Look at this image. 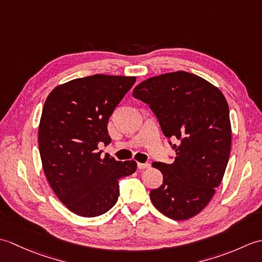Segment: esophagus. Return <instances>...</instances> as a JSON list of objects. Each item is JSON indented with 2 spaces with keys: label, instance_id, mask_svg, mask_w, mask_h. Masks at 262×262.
<instances>
[{
  "label": "esophagus",
  "instance_id": "esophagus-1",
  "mask_svg": "<svg viewBox=\"0 0 262 262\" xmlns=\"http://www.w3.org/2000/svg\"><path fill=\"white\" fill-rule=\"evenodd\" d=\"M137 168L140 170L147 169V168H149V163H137Z\"/></svg>",
  "mask_w": 262,
  "mask_h": 262
}]
</instances>
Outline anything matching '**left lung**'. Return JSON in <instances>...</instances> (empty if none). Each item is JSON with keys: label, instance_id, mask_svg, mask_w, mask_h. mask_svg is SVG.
Wrapping results in <instances>:
<instances>
[{"label": "left lung", "instance_id": "obj_1", "mask_svg": "<svg viewBox=\"0 0 262 262\" xmlns=\"http://www.w3.org/2000/svg\"><path fill=\"white\" fill-rule=\"evenodd\" d=\"M133 97L149 105L176 151L173 163L152 164L163 174L162 185L149 192L152 203L172 220L190 219L214 196L229 162L232 133L226 99L209 82L183 71L149 77Z\"/></svg>", "mask_w": 262, "mask_h": 262}]
</instances>
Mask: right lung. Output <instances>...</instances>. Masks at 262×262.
Returning a JSON list of instances; mask_svg holds the SVG:
<instances>
[{"label":"right lung","instance_id":"obj_1","mask_svg":"<svg viewBox=\"0 0 262 262\" xmlns=\"http://www.w3.org/2000/svg\"><path fill=\"white\" fill-rule=\"evenodd\" d=\"M135 76L94 74L55 88L43 104L38 140L47 180L74 214L96 217L113 208L119 180L134 173L135 161L101 157L111 142L108 121Z\"/></svg>","mask_w":262,"mask_h":262}]
</instances>
